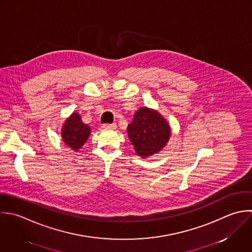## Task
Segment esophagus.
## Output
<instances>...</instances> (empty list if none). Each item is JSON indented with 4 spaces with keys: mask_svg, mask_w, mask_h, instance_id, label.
<instances>
[{
    "mask_svg": "<svg viewBox=\"0 0 252 252\" xmlns=\"http://www.w3.org/2000/svg\"><path fill=\"white\" fill-rule=\"evenodd\" d=\"M102 127L105 129H114L117 127V125L116 124H104L102 126Z\"/></svg>",
    "mask_w": 252,
    "mask_h": 252,
    "instance_id": "34e87169",
    "label": "esophagus"
}]
</instances>
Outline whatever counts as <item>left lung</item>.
Here are the masks:
<instances>
[{"instance_id": "left-lung-1", "label": "left lung", "mask_w": 252, "mask_h": 252, "mask_svg": "<svg viewBox=\"0 0 252 252\" xmlns=\"http://www.w3.org/2000/svg\"><path fill=\"white\" fill-rule=\"evenodd\" d=\"M129 140L139 156L159 152L168 142L171 129L166 120L156 111L148 108L138 110L127 126Z\"/></svg>"}]
</instances>
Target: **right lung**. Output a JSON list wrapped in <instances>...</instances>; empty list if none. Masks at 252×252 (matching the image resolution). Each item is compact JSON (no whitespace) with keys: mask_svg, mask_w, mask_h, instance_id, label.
<instances>
[{"mask_svg":"<svg viewBox=\"0 0 252 252\" xmlns=\"http://www.w3.org/2000/svg\"><path fill=\"white\" fill-rule=\"evenodd\" d=\"M89 133L90 127L81 122V118L77 113H73L63 125L62 137L68 147L76 151L85 143Z\"/></svg>","mask_w":252,"mask_h":252,"instance_id":"add662e5","label":"right lung"}]
</instances>
